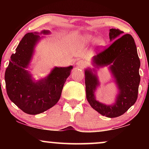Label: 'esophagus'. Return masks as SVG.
Listing matches in <instances>:
<instances>
[{
    "mask_svg": "<svg viewBox=\"0 0 149 149\" xmlns=\"http://www.w3.org/2000/svg\"><path fill=\"white\" fill-rule=\"evenodd\" d=\"M76 64H77V66H78V67H80V68L83 67V66H85V65H86V64H85L84 61H78Z\"/></svg>",
    "mask_w": 149,
    "mask_h": 149,
    "instance_id": "obj_1",
    "label": "esophagus"
}]
</instances>
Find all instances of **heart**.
<instances>
[{
    "mask_svg": "<svg viewBox=\"0 0 149 149\" xmlns=\"http://www.w3.org/2000/svg\"><path fill=\"white\" fill-rule=\"evenodd\" d=\"M82 42L85 45H90L97 42V45L99 47H102L105 45V41L102 38H99L96 36L92 35H85L82 38Z\"/></svg>",
    "mask_w": 149,
    "mask_h": 149,
    "instance_id": "obj_1",
    "label": "heart"
}]
</instances>
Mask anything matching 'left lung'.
<instances>
[{
	"label": "left lung",
	"mask_w": 149,
	"mask_h": 149,
	"mask_svg": "<svg viewBox=\"0 0 149 149\" xmlns=\"http://www.w3.org/2000/svg\"><path fill=\"white\" fill-rule=\"evenodd\" d=\"M123 34L122 31L111 29L109 38L112 43L93 57L95 67L110 65L109 69L119 90L115 103L107 105L96 100L95 92L100 85L98 78L91 69L85 71L88 102L95 110L108 118L123 115L137 100L140 60L134 38L130 34Z\"/></svg>",
	"instance_id": "1"
}]
</instances>
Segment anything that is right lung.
I'll return each mask as SVG.
<instances>
[{
    "label": "right lung",
    "instance_id": "add662e5",
    "mask_svg": "<svg viewBox=\"0 0 149 149\" xmlns=\"http://www.w3.org/2000/svg\"><path fill=\"white\" fill-rule=\"evenodd\" d=\"M38 33H28L22 38L16 52L10 57L5 73L6 91L10 100L26 113H40L57 103L69 76L72 66L54 67L46 78L34 81L27 70L34 47L40 39ZM40 33L48 34L49 31Z\"/></svg>",
    "mask_w": 149,
    "mask_h": 149
}]
</instances>
